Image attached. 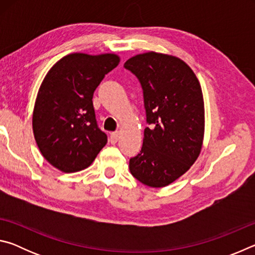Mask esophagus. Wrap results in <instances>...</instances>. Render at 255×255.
<instances>
[{
	"label": "esophagus",
	"mask_w": 255,
	"mask_h": 255,
	"mask_svg": "<svg viewBox=\"0 0 255 255\" xmlns=\"http://www.w3.org/2000/svg\"><path fill=\"white\" fill-rule=\"evenodd\" d=\"M118 139H119V132L118 131H115V132H111L110 133V141H111V144L117 143Z\"/></svg>",
	"instance_id": "34e87169"
}]
</instances>
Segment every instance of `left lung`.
Listing matches in <instances>:
<instances>
[{
    "label": "left lung",
    "instance_id": "8db88e82",
    "mask_svg": "<svg viewBox=\"0 0 255 255\" xmlns=\"http://www.w3.org/2000/svg\"><path fill=\"white\" fill-rule=\"evenodd\" d=\"M124 67L141 85L148 125L140 152L129 159V170L148 187H165L200 154L205 111L199 81L183 60L154 51L133 56Z\"/></svg>",
    "mask_w": 255,
    "mask_h": 255
}]
</instances>
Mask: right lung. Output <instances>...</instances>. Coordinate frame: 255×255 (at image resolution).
Masks as SVG:
<instances>
[{
	"label": "right lung",
	"mask_w": 255,
	"mask_h": 255,
	"mask_svg": "<svg viewBox=\"0 0 255 255\" xmlns=\"http://www.w3.org/2000/svg\"><path fill=\"white\" fill-rule=\"evenodd\" d=\"M119 64L114 54H71L47 73L32 117L34 139L47 161L66 173L88 167L108 137L98 126L93 93Z\"/></svg>",
	"instance_id": "right-lung-1"
}]
</instances>
